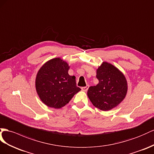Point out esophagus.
<instances>
[{
    "label": "esophagus",
    "mask_w": 154,
    "mask_h": 154,
    "mask_svg": "<svg viewBox=\"0 0 154 154\" xmlns=\"http://www.w3.org/2000/svg\"><path fill=\"white\" fill-rule=\"evenodd\" d=\"M88 88H89V85H86V86H85V87H82L81 89H82V91L86 92V91H87V90H88Z\"/></svg>",
    "instance_id": "1"
}]
</instances>
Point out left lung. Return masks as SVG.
Wrapping results in <instances>:
<instances>
[{
	"label": "left lung",
	"mask_w": 154,
	"mask_h": 154,
	"mask_svg": "<svg viewBox=\"0 0 154 154\" xmlns=\"http://www.w3.org/2000/svg\"><path fill=\"white\" fill-rule=\"evenodd\" d=\"M99 83L90 86L88 96L92 103L101 111H109L125 98L128 84L125 76L115 66L106 62L97 69Z\"/></svg>",
	"instance_id": "obj_1"
}]
</instances>
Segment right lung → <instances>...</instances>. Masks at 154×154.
Listing matches in <instances>:
<instances>
[{"instance_id":"add662e5","label":"right lung","mask_w":154,"mask_h":154,"mask_svg":"<svg viewBox=\"0 0 154 154\" xmlns=\"http://www.w3.org/2000/svg\"><path fill=\"white\" fill-rule=\"evenodd\" d=\"M69 66L60 58L47 62L38 71L36 89L43 103L49 107L60 109L79 92L75 77L68 74Z\"/></svg>"}]
</instances>
